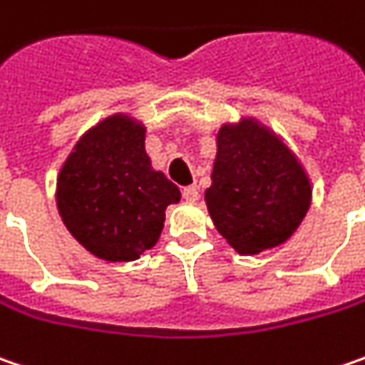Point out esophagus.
Segmentation results:
<instances>
[{"label":"esophagus","instance_id":"1","mask_svg":"<svg viewBox=\"0 0 365 365\" xmlns=\"http://www.w3.org/2000/svg\"><path fill=\"white\" fill-rule=\"evenodd\" d=\"M182 197H185V201H189V203H195L197 199H199V189L191 185V187H185L182 189Z\"/></svg>","mask_w":365,"mask_h":365}]
</instances>
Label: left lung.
<instances>
[{
  "mask_svg": "<svg viewBox=\"0 0 365 365\" xmlns=\"http://www.w3.org/2000/svg\"><path fill=\"white\" fill-rule=\"evenodd\" d=\"M205 203L215 230L240 255L283 245L312 201L310 178L296 154L261 120L224 123Z\"/></svg>",
  "mask_w": 365,
  "mask_h": 365,
  "instance_id": "left-lung-1",
  "label": "left lung"
}]
</instances>
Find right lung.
<instances>
[{"label": "right lung", "instance_id": "1", "mask_svg": "<svg viewBox=\"0 0 365 365\" xmlns=\"http://www.w3.org/2000/svg\"><path fill=\"white\" fill-rule=\"evenodd\" d=\"M180 191L145 154V127L110 115L88 129L57 176V210L80 245L108 263L135 261L158 242Z\"/></svg>", "mask_w": 365, "mask_h": 365}]
</instances>
